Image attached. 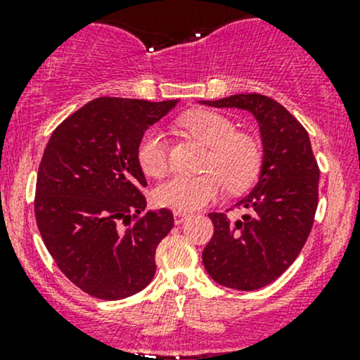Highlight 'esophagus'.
<instances>
[{
	"instance_id": "34e87169",
	"label": "esophagus",
	"mask_w": 360,
	"mask_h": 360,
	"mask_svg": "<svg viewBox=\"0 0 360 360\" xmlns=\"http://www.w3.org/2000/svg\"><path fill=\"white\" fill-rule=\"evenodd\" d=\"M188 219V214L186 212H174V223L181 224Z\"/></svg>"
}]
</instances>
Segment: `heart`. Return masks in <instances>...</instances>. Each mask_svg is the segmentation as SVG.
Returning <instances> with one entry per match:
<instances>
[{"label": "heart", "instance_id": "1", "mask_svg": "<svg viewBox=\"0 0 360 360\" xmlns=\"http://www.w3.org/2000/svg\"><path fill=\"white\" fill-rule=\"evenodd\" d=\"M181 127L209 146L200 176H177L162 183L155 191L158 205L176 212H193L209 205L223 193L226 184L231 193L248 190L257 179L263 165V150L249 134L237 132V127L221 112L198 110L184 115ZM137 162L150 177H162L169 169V148L163 134L151 129L137 144Z\"/></svg>", "mask_w": 360, "mask_h": 360}]
</instances>
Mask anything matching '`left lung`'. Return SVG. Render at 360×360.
I'll list each match as a JSON object with an SVG mask.
<instances>
[{"instance_id": "8db88e82", "label": "left lung", "mask_w": 360, "mask_h": 360, "mask_svg": "<svg viewBox=\"0 0 360 360\" xmlns=\"http://www.w3.org/2000/svg\"><path fill=\"white\" fill-rule=\"evenodd\" d=\"M202 103L248 110L259 123V181L235 205L248 212L238 221L226 212H210L214 235L202 254L207 274L217 284L254 291L281 277L303 249L314 226L321 170L304 127L271 97L237 94Z\"/></svg>"}]
</instances>
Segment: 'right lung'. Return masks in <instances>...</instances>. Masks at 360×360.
Instances as JSON below:
<instances>
[{"label": "right lung", "instance_id": "obj_1", "mask_svg": "<svg viewBox=\"0 0 360 360\" xmlns=\"http://www.w3.org/2000/svg\"><path fill=\"white\" fill-rule=\"evenodd\" d=\"M176 103L99 97L68 116L46 144L36 224L59 270L90 296L123 300L153 281L174 216L146 209L137 144Z\"/></svg>", "mask_w": 360, "mask_h": 360}]
</instances>
